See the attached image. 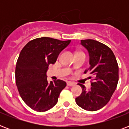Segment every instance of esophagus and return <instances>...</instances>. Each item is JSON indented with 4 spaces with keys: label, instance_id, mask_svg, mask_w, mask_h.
Returning <instances> with one entry per match:
<instances>
[{
    "label": "esophagus",
    "instance_id": "obj_1",
    "mask_svg": "<svg viewBox=\"0 0 129 129\" xmlns=\"http://www.w3.org/2000/svg\"><path fill=\"white\" fill-rule=\"evenodd\" d=\"M76 84L74 82H67V85L68 86H74V85Z\"/></svg>",
    "mask_w": 129,
    "mask_h": 129
}]
</instances>
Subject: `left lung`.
<instances>
[{"label":"left lung","mask_w":129,"mask_h":129,"mask_svg":"<svg viewBox=\"0 0 129 129\" xmlns=\"http://www.w3.org/2000/svg\"><path fill=\"white\" fill-rule=\"evenodd\" d=\"M81 45L88 50L90 68L84 73L94 76L91 88L86 90L82 84V92L76 98L80 107L88 111H96L104 107L110 100L118 81V66L114 53L106 45L93 39L81 40Z\"/></svg>","instance_id":"left-lung-1"}]
</instances>
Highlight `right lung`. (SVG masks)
Returning a JSON list of instances; mask_svg holds the SVG:
<instances>
[{
    "label": "right lung",
    "mask_w": 129,
    "mask_h": 129,
    "mask_svg": "<svg viewBox=\"0 0 129 129\" xmlns=\"http://www.w3.org/2000/svg\"><path fill=\"white\" fill-rule=\"evenodd\" d=\"M70 42L40 37L29 41L21 50L15 69L16 84L21 98L31 109L45 112L57 104L66 82L60 80L48 82L46 72L49 65L55 63Z\"/></svg>",
    "instance_id": "right-lung-1"
}]
</instances>
